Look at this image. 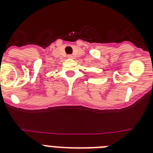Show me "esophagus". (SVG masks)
Segmentation results:
<instances>
[{"instance_id": "esophagus-1", "label": "esophagus", "mask_w": 153, "mask_h": 153, "mask_svg": "<svg viewBox=\"0 0 153 153\" xmlns=\"http://www.w3.org/2000/svg\"><path fill=\"white\" fill-rule=\"evenodd\" d=\"M68 57H69V58H72V55H68Z\"/></svg>"}]
</instances>
